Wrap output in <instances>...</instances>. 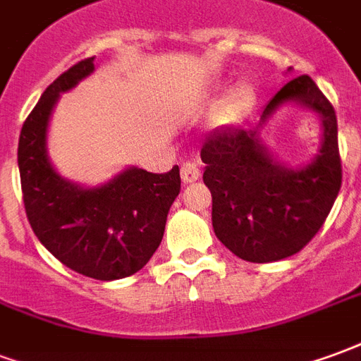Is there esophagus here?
Returning <instances> with one entry per match:
<instances>
[{"label":"esophagus","instance_id":"34e87169","mask_svg":"<svg viewBox=\"0 0 361 361\" xmlns=\"http://www.w3.org/2000/svg\"><path fill=\"white\" fill-rule=\"evenodd\" d=\"M180 177H183L184 184H190L196 183L200 178V169L198 165L194 161H186L180 165Z\"/></svg>","mask_w":361,"mask_h":361}]
</instances>
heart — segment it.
<instances>
[{
	"mask_svg": "<svg viewBox=\"0 0 361 361\" xmlns=\"http://www.w3.org/2000/svg\"><path fill=\"white\" fill-rule=\"evenodd\" d=\"M257 92L254 84L248 80L233 84L225 96L219 97V88L213 92H207L204 97V107L212 109L213 107V123L215 126H231L252 111L256 105Z\"/></svg>",
	"mask_w": 361,
	"mask_h": 361,
	"instance_id": "1",
	"label": "heart"
}]
</instances>
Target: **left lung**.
Masks as SVG:
<instances>
[{
	"label": "left lung",
	"instance_id": "obj_1",
	"mask_svg": "<svg viewBox=\"0 0 361 361\" xmlns=\"http://www.w3.org/2000/svg\"><path fill=\"white\" fill-rule=\"evenodd\" d=\"M290 103L322 119L320 152L298 168L279 162L261 140L267 121ZM200 155L215 236L252 264L279 262L304 248L327 219L343 183L335 109L307 75L271 97L256 128L223 126L207 136Z\"/></svg>",
	"mask_w": 361,
	"mask_h": 361
}]
</instances>
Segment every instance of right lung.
<instances>
[{"mask_svg": "<svg viewBox=\"0 0 361 361\" xmlns=\"http://www.w3.org/2000/svg\"><path fill=\"white\" fill-rule=\"evenodd\" d=\"M94 57L55 78L18 138V173L26 217L34 235L69 269L117 281L148 264L161 244L167 213L180 192V173H148L126 167L97 186L61 177L47 155V126L63 92L94 73Z\"/></svg>", "mask_w": 361, "mask_h": 361, "instance_id": "right-lung-1", "label": "right lung"}]
</instances>
